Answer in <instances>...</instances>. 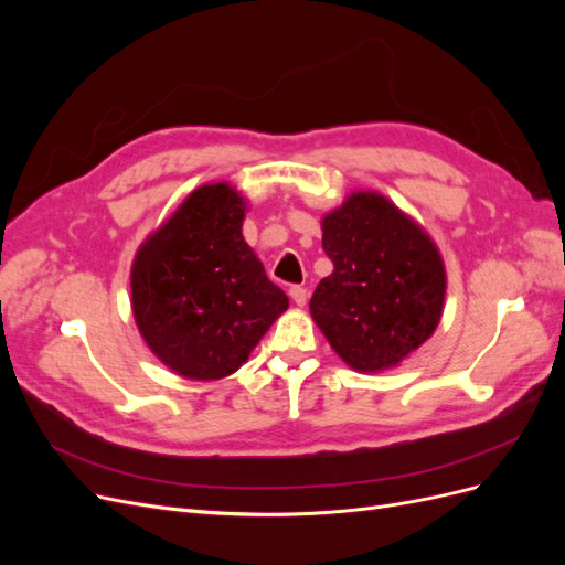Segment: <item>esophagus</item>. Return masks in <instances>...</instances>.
<instances>
[{
    "label": "esophagus",
    "mask_w": 565,
    "mask_h": 565,
    "mask_svg": "<svg viewBox=\"0 0 565 565\" xmlns=\"http://www.w3.org/2000/svg\"><path fill=\"white\" fill-rule=\"evenodd\" d=\"M289 297H292V301L297 306H303L306 299H309V289L301 287V285H292V287H289Z\"/></svg>",
    "instance_id": "1"
}]
</instances>
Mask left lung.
Returning a JSON list of instances; mask_svg holds the SVG:
<instances>
[{
	"label": "left lung",
	"instance_id": "1",
	"mask_svg": "<svg viewBox=\"0 0 565 565\" xmlns=\"http://www.w3.org/2000/svg\"><path fill=\"white\" fill-rule=\"evenodd\" d=\"M334 270L311 297V316L353 370L398 365L436 330L446 299L440 254L413 218L377 193H353L322 218Z\"/></svg>",
	"mask_w": 565,
	"mask_h": 565
}]
</instances>
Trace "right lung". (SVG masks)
Listing matches in <instances>:
<instances>
[{
  "instance_id": "obj_1",
  "label": "right lung",
  "mask_w": 565,
  "mask_h": 565,
  "mask_svg": "<svg viewBox=\"0 0 565 565\" xmlns=\"http://www.w3.org/2000/svg\"><path fill=\"white\" fill-rule=\"evenodd\" d=\"M243 216L231 185H202L136 254V324L152 353L188 380L235 372L289 303L245 243Z\"/></svg>"
}]
</instances>
